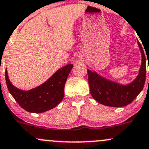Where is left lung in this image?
Here are the masks:
<instances>
[{
    "mask_svg": "<svg viewBox=\"0 0 149 149\" xmlns=\"http://www.w3.org/2000/svg\"><path fill=\"white\" fill-rule=\"evenodd\" d=\"M137 43L141 54V64L139 74L132 82L127 84H119L103 77L95 71L88 69L91 94L97 102L111 107H122L132 102L143 90L146 72V57L141 45L138 40Z\"/></svg>",
    "mask_w": 149,
    "mask_h": 149,
    "instance_id": "obj_1",
    "label": "left lung"
}]
</instances>
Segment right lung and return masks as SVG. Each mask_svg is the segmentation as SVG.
<instances>
[{
  "instance_id": "right-lung-1",
  "label": "right lung",
  "mask_w": 149,
  "mask_h": 149,
  "mask_svg": "<svg viewBox=\"0 0 149 149\" xmlns=\"http://www.w3.org/2000/svg\"><path fill=\"white\" fill-rule=\"evenodd\" d=\"M73 64L59 68L43 84L29 91L18 88L11 84L6 70L8 89L14 99L24 110L31 113H43L56 107L64 96V86Z\"/></svg>"
}]
</instances>
